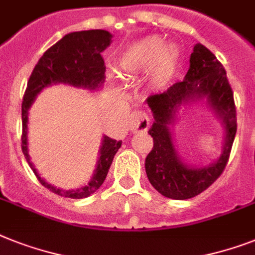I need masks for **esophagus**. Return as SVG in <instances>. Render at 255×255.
<instances>
[{
	"label": "esophagus",
	"mask_w": 255,
	"mask_h": 255,
	"mask_svg": "<svg viewBox=\"0 0 255 255\" xmlns=\"http://www.w3.org/2000/svg\"><path fill=\"white\" fill-rule=\"evenodd\" d=\"M149 117L142 111H133L129 115V121H128V129L133 133L137 132H145L149 127Z\"/></svg>",
	"instance_id": "1"
}]
</instances>
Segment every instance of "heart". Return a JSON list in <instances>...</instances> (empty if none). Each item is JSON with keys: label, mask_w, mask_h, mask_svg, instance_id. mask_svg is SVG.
<instances>
[{"label": "heart", "mask_w": 255, "mask_h": 255, "mask_svg": "<svg viewBox=\"0 0 255 255\" xmlns=\"http://www.w3.org/2000/svg\"><path fill=\"white\" fill-rule=\"evenodd\" d=\"M181 51L161 36H146L129 45L121 57V69L128 77L145 74L154 68L152 84L163 88L178 68Z\"/></svg>", "instance_id": "1"}]
</instances>
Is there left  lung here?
<instances>
[{
    "instance_id": "left-lung-1",
    "label": "left lung",
    "mask_w": 255,
    "mask_h": 255,
    "mask_svg": "<svg viewBox=\"0 0 255 255\" xmlns=\"http://www.w3.org/2000/svg\"><path fill=\"white\" fill-rule=\"evenodd\" d=\"M206 98L222 119L226 131L223 153L208 167L186 165L175 150L168 124L182 104ZM153 113V124L148 133L153 137V148L145 158L149 182L161 195L175 200L190 199L210 187L224 171L233 145L237 118L233 92L227 72L210 49L198 43L190 56V68L182 82H175L166 92L146 99Z\"/></svg>"
}]
</instances>
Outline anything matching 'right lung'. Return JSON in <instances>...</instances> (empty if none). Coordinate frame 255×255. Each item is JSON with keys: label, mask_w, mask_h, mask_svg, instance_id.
<instances>
[{"label": "right lung", "mask_w": 255, "mask_h": 255, "mask_svg": "<svg viewBox=\"0 0 255 255\" xmlns=\"http://www.w3.org/2000/svg\"><path fill=\"white\" fill-rule=\"evenodd\" d=\"M111 38L113 35L106 30L77 31L67 34L43 53L27 82V89L22 102V152L41 185L60 196L82 199L94 194L106 179L114 156L117 154L118 149L121 148L122 141H117L109 136H103L97 169L94 170V175L90 182L77 190L65 191L63 188H57L47 183L38 174L30 161L27 148L28 110L34 103L36 95L52 84H68L89 90L101 88L105 82L106 72L101 53L109 47Z\"/></svg>", "instance_id": "obj_1"}]
</instances>
